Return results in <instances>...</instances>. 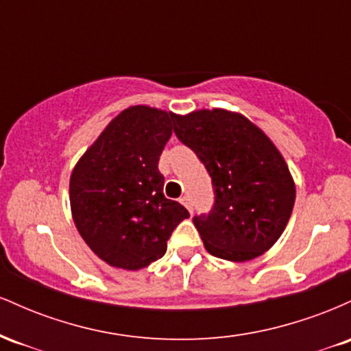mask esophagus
I'll list each match as a JSON object with an SVG mask.
<instances>
[{"label":"esophagus","mask_w":351,"mask_h":351,"mask_svg":"<svg viewBox=\"0 0 351 351\" xmlns=\"http://www.w3.org/2000/svg\"><path fill=\"white\" fill-rule=\"evenodd\" d=\"M180 201H181V204H183V206H186L189 213H193V204H191V199H189V196H183V198H181Z\"/></svg>","instance_id":"1"}]
</instances>
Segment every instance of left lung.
<instances>
[{"label": "left lung", "instance_id": "1", "mask_svg": "<svg viewBox=\"0 0 351 351\" xmlns=\"http://www.w3.org/2000/svg\"><path fill=\"white\" fill-rule=\"evenodd\" d=\"M173 123L211 176L215 203L193 217L208 252L244 263L271 249L295 201L279 150L245 117L221 108L175 115Z\"/></svg>", "mask_w": 351, "mask_h": 351}]
</instances>
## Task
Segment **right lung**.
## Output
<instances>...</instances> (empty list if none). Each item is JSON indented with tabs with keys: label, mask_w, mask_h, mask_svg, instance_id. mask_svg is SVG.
I'll list each match as a JSON object with an SVG mask.
<instances>
[{
	"label": "right lung",
	"mask_w": 351,
	"mask_h": 351,
	"mask_svg": "<svg viewBox=\"0 0 351 351\" xmlns=\"http://www.w3.org/2000/svg\"><path fill=\"white\" fill-rule=\"evenodd\" d=\"M175 115L136 106L117 115L71 175V209L77 231L102 261L136 271L167 252L188 209L165 198L160 155Z\"/></svg>",
	"instance_id": "add662e5"
}]
</instances>
